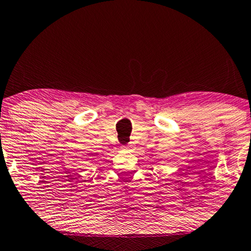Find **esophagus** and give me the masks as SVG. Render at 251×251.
Instances as JSON below:
<instances>
[{
	"instance_id": "34e87169",
	"label": "esophagus",
	"mask_w": 251,
	"mask_h": 251,
	"mask_svg": "<svg viewBox=\"0 0 251 251\" xmlns=\"http://www.w3.org/2000/svg\"><path fill=\"white\" fill-rule=\"evenodd\" d=\"M121 149L122 150H126V151H131L132 150V145H129V144H128V145H122Z\"/></svg>"
}]
</instances>
